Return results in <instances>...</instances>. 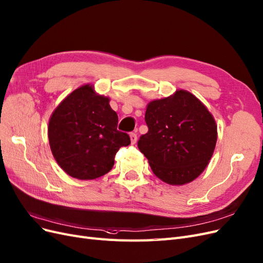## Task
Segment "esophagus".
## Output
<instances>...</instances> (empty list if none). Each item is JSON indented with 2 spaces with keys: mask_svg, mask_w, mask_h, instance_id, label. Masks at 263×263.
Segmentation results:
<instances>
[{
  "mask_svg": "<svg viewBox=\"0 0 263 263\" xmlns=\"http://www.w3.org/2000/svg\"><path fill=\"white\" fill-rule=\"evenodd\" d=\"M129 137H130V141H132L133 144L136 143V141H137V134H136V133H130Z\"/></svg>",
  "mask_w": 263,
  "mask_h": 263,
  "instance_id": "1",
  "label": "esophagus"
}]
</instances>
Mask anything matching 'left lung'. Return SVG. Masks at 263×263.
<instances>
[{
  "label": "left lung",
  "instance_id": "8db88e82",
  "mask_svg": "<svg viewBox=\"0 0 263 263\" xmlns=\"http://www.w3.org/2000/svg\"><path fill=\"white\" fill-rule=\"evenodd\" d=\"M144 121L148 133L140 136L138 148L160 179L184 185L202 173L213 155L218 132L213 116L194 95L178 90L150 102Z\"/></svg>",
  "mask_w": 263,
  "mask_h": 263
}]
</instances>
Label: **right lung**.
Returning a JSON list of instances; mask_svg holds the SVG:
<instances>
[{
  "instance_id": "add662e5",
  "label": "right lung",
  "mask_w": 263,
  "mask_h": 263,
  "mask_svg": "<svg viewBox=\"0 0 263 263\" xmlns=\"http://www.w3.org/2000/svg\"><path fill=\"white\" fill-rule=\"evenodd\" d=\"M108 101L86 85L67 96L51 116L52 153L71 177L95 179L106 174L117 151L130 143L128 134L117 130L119 117Z\"/></svg>"
}]
</instances>
